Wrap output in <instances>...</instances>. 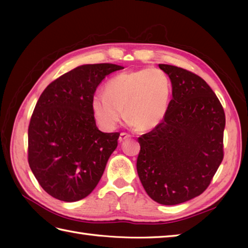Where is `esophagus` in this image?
<instances>
[{"label": "esophagus", "mask_w": 248, "mask_h": 248, "mask_svg": "<svg viewBox=\"0 0 248 248\" xmlns=\"http://www.w3.org/2000/svg\"><path fill=\"white\" fill-rule=\"evenodd\" d=\"M129 139H131V135L128 134V133H120V135H119L120 143H121V141H124V140H127Z\"/></svg>", "instance_id": "1"}]
</instances>
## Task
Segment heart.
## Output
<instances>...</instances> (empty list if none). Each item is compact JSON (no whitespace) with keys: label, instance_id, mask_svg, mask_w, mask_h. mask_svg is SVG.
<instances>
[{"label":"heart","instance_id":"heart-1","mask_svg":"<svg viewBox=\"0 0 248 248\" xmlns=\"http://www.w3.org/2000/svg\"><path fill=\"white\" fill-rule=\"evenodd\" d=\"M170 84L164 72L144 69L123 72L107 82L104 93L94 94L92 108L102 128L114 129L124 115L140 131L156 128L167 113Z\"/></svg>","mask_w":248,"mask_h":248}]
</instances>
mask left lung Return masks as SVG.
<instances>
[{"instance_id":"8db88e82","label":"left lung","mask_w":248,"mask_h":248,"mask_svg":"<svg viewBox=\"0 0 248 248\" xmlns=\"http://www.w3.org/2000/svg\"><path fill=\"white\" fill-rule=\"evenodd\" d=\"M172 99L162 123L139 138L136 170L146 193L173 205L199 196L223 161L225 113L204 80L182 68L160 64Z\"/></svg>"}]
</instances>
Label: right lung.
Masks as SVG:
<instances>
[{
  "label": "right lung",
  "instance_id": "obj_1",
  "mask_svg": "<svg viewBox=\"0 0 248 248\" xmlns=\"http://www.w3.org/2000/svg\"><path fill=\"white\" fill-rule=\"evenodd\" d=\"M121 69L115 64L78 66L40 94L29 127V164L52 197L78 202L101 179L119 133L97 128L92 101L103 78Z\"/></svg>",
  "mask_w": 248,
  "mask_h": 248
}]
</instances>
